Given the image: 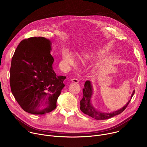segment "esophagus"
<instances>
[{
  "label": "esophagus",
  "instance_id": "1",
  "mask_svg": "<svg viewBox=\"0 0 147 147\" xmlns=\"http://www.w3.org/2000/svg\"><path fill=\"white\" fill-rule=\"evenodd\" d=\"M71 81L73 82H74V83H78L79 82V80L77 78H71Z\"/></svg>",
  "mask_w": 147,
  "mask_h": 147
}]
</instances>
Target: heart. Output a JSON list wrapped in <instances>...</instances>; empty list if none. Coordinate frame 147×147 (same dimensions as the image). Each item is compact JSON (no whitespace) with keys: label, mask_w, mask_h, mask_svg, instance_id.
<instances>
[{"label":"heart","mask_w":147,"mask_h":147,"mask_svg":"<svg viewBox=\"0 0 147 147\" xmlns=\"http://www.w3.org/2000/svg\"><path fill=\"white\" fill-rule=\"evenodd\" d=\"M95 56V53H84L82 55V58L84 59H91ZM63 59L67 64L71 66H73L75 64V59L73 55L70 53L69 51H66L63 55Z\"/></svg>","instance_id":"b5f03b06"}]
</instances>
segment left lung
<instances>
[{
	"mask_svg": "<svg viewBox=\"0 0 147 147\" xmlns=\"http://www.w3.org/2000/svg\"><path fill=\"white\" fill-rule=\"evenodd\" d=\"M83 98L80 100V109L84 113L92 118H94L96 120H105L111 118L113 116H115L117 115L120 114L123 112L125 108L128 106L129 103H130L133 96L134 94L135 91L134 90L131 96V99L128 101L127 104L124 107L121 108L119 110L116 111L111 112V113H104L101 112L95 109L91 103V98L92 95V87L90 81H86L84 84V87L83 90Z\"/></svg>",
	"mask_w": 147,
	"mask_h": 147,
	"instance_id": "left-lung-1",
	"label": "left lung"
}]
</instances>
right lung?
<instances>
[{
  "label": "right lung",
  "mask_w": 147,
  "mask_h": 147,
  "mask_svg": "<svg viewBox=\"0 0 147 147\" xmlns=\"http://www.w3.org/2000/svg\"><path fill=\"white\" fill-rule=\"evenodd\" d=\"M51 42L44 37L25 39L11 59L10 84L22 108L33 115H44L56 108V102L65 85L66 76L53 70Z\"/></svg>",
  "instance_id": "add662e5"
}]
</instances>
